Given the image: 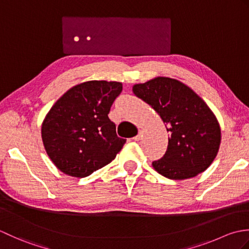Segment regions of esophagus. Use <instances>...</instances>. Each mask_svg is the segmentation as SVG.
<instances>
[{"instance_id":"1","label":"esophagus","mask_w":249,"mask_h":249,"mask_svg":"<svg viewBox=\"0 0 249 249\" xmlns=\"http://www.w3.org/2000/svg\"><path fill=\"white\" fill-rule=\"evenodd\" d=\"M141 137H142V133H141V130H140V131H139V134L137 135V136H135L133 139H134L135 141H139V140L141 139Z\"/></svg>"}]
</instances>
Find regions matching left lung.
Listing matches in <instances>:
<instances>
[{
    "label": "left lung",
    "mask_w": 249,
    "mask_h": 249,
    "mask_svg": "<svg viewBox=\"0 0 249 249\" xmlns=\"http://www.w3.org/2000/svg\"><path fill=\"white\" fill-rule=\"evenodd\" d=\"M133 92L160 114L170 134L165 155L152 162L155 170L171 179L190 178L206 170L217 155L221 136L204 100L186 84L167 77L135 84Z\"/></svg>",
    "instance_id": "left-lung-1"
}]
</instances>
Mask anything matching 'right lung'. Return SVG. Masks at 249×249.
Wrapping results in <instances>:
<instances>
[{"mask_svg":"<svg viewBox=\"0 0 249 249\" xmlns=\"http://www.w3.org/2000/svg\"><path fill=\"white\" fill-rule=\"evenodd\" d=\"M122 83L88 81L63 95L46 115L41 138L47 154L67 176L86 178L108 165L126 139L116 135L109 111Z\"/></svg>","mask_w":249,"mask_h":249,"instance_id":"add662e5","label":"right lung"}]
</instances>
